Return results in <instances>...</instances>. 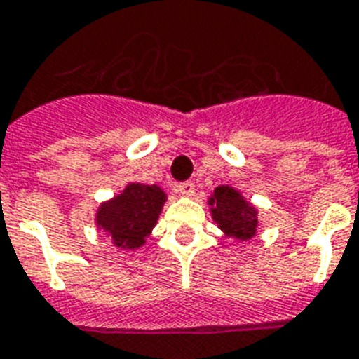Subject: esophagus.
<instances>
[{"label":"esophagus","instance_id":"esophagus-1","mask_svg":"<svg viewBox=\"0 0 359 359\" xmlns=\"http://www.w3.org/2000/svg\"><path fill=\"white\" fill-rule=\"evenodd\" d=\"M194 183L191 182H185V183H180V185H176V192L177 194H182V196L185 198H192L194 196Z\"/></svg>","mask_w":359,"mask_h":359}]
</instances>
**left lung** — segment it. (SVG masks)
Segmentation results:
<instances>
[{
	"mask_svg": "<svg viewBox=\"0 0 359 359\" xmlns=\"http://www.w3.org/2000/svg\"><path fill=\"white\" fill-rule=\"evenodd\" d=\"M211 218L222 235L248 242L259 233V207L231 185H218L207 198Z\"/></svg>",
	"mask_w": 359,
	"mask_h": 359,
	"instance_id": "left-lung-1",
	"label": "left lung"
}]
</instances>
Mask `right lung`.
<instances>
[{
  "label": "right lung",
  "instance_id": "right-lung-1",
  "mask_svg": "<svg viewBox=\"0 0 359 359\" xmlns=\"http://www.w3.org/2000/svg\"><path fill=\"white\" fill-rule=\"evenodd\" d=\"M167 192L159 185L128 182L119 194L102 201L95 212V227L115 248L133 251L143 248L159 220Z\"/></svg>",
  "mask_w": 359,
  "mask_h": 359
}]
</instances>
